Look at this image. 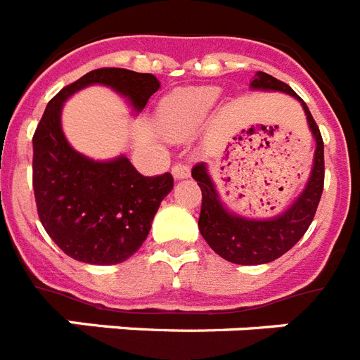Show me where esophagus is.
<instances>
[{
	"instance_id": "obj_1",
	"label": "esophagus",
	"mask_w": 360,
	"mask_h": 360,
	"mask_svg": "<svg viewBox=\"0 0 360 360\" xmlns=\"http://www.w3.org/2000/svg\"><path fill=\"white\" fill-rule=\"evenodd\" d=\"M172 174H174L175 179H186L190 175V168L185 162H175V165L172 166Z\"/></svg>"
}]
</instances>
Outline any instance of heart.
Returning a JSON list of instances; mask_svg holds the SVG:
<instances>
[{"mask_svg":"<svg viewBox=\"0 0 360 360\" xmlns=\"http://www.w3.org/2000/svg\"><path fill=\"white\" fill-rule=\"evenodd\" d=\"M217 87H185L168 95L157 111V126L168 139H186L203 124L217 101Z\"/></svg>","mask_w":360,"mask_h":360,"instance_id":"1","label":"heart"}]
</instances>
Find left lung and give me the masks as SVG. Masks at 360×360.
Instances as JSON below:
<instances>
[{
  "instance_id": "1",
  "label": "left lung",
  "mask_w": 360,
  "mask_h": 360,
  "mask_svg": "<svg viewBox=\"0 0 360 360\" xmlns=\"http://www.w3.org/2000/svg\"><path fill=\"white\" fill-rule=\"evenodd\" d=\"M250 87L265 89V91H283L298 98L307 115V124L316 141V150L306 190L285 212L273 219H247L225 210L208 175L207 165L198 162L192 168V177L198 181L203 194L198 223L201 236L207 240L214 252H217L226 262L238 265L269 264L297 245L315 217L324 190V141L313 115L307 110L306 102L288 84L264 71L256 72Z\"/></svg>"
}]
</instances>
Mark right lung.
<instances>
[{
	"instance_id": "add662e5",
	"label": "right lung",
	"mask_w": 360,
	"mask_h": 360,
	"mask_svg": "<svg viewBox=\"0 0 360 360\" xmlns=\"http://www.w3.org/2000/svg\"><path fill=\"white\" fill-rule=\"evenodd\" d=\"M89 84L113 87L137 111L159 89L150 72L120 68L95 69L63 87L32 137V188L41 225L65 255L84 264L115 265L143 245L174 177L168 172L146 177L124 155L95 162L69 146L60 124L62 104Z\"/></svg>"
}]
</instances>
